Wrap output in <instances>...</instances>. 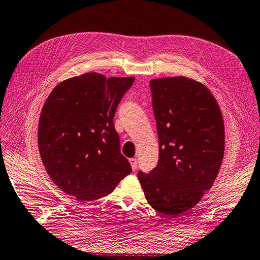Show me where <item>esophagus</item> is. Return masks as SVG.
<instances>
[{
    "mask_svg": "<svg viewBox=\"0 0 260 260\" xmlns=\"http://www.w3.org/2000/svg\"><path fill=\"white\" fill-rule=\"evenodd\" d=\"M129 161H130V164H131V168H132V170L136 171V170H137V168H138V160H137V159H135V157H132V159H129Z\"/></svg>",
    "mask_w": 260,
    "mask_h": 260,
    "instance_id": "1",
    "label": "esophagus"
}]
</instances>
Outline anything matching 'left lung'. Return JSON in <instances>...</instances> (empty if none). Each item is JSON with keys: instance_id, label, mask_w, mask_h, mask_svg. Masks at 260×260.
<instances>
[{"instance_id": "obj_1", "label": "left lung", "mask_w": 260, "mask_h": 260, "mask_svg": "<svg viewBox=\"0 0 260 260\" xmlns=\"http://www.w3.org/2000/svg\"><path fill=\"white\" fill-rule=\"evenodd\" d=\"M159 139V161L138 172L148 203L176 217L201 201L216 179L224 156L219 107L205 86L185 77L150 81Z\"/></svg>"}]
</instances>
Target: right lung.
<instances>
[{"label":"right lung","mask_w":260,"mask_h":260,"mask_svg":"<svg viewBox=\"0 0 260 260\" xmlns=\"http://www.w3.org/2000/svg\"><path fill=\"white\" fill-rule=\"evenodd\" d=\"M135 77L88 73L60 82L45 101L39 149L49 178L80 202L110 194L131 173L113 124L118 105Z\"/></svg>","instance_id":"1"}]
</instances>
